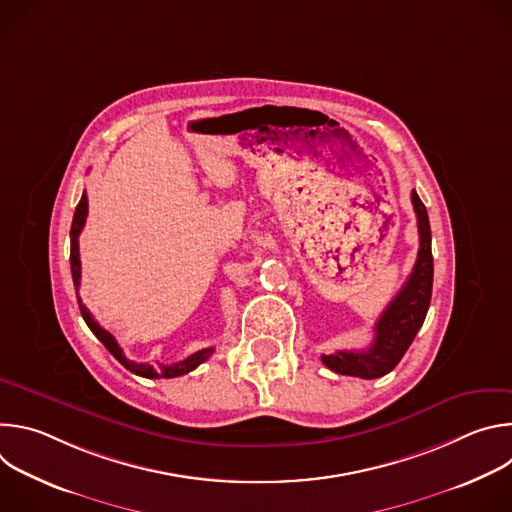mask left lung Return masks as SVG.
<instances>
[{
	"mask_svg": "<svg viewBox=\"0 0 512 512\" xmlns=\"http://www.w3.org/2000/svg\"><path fill=\"white\" fill-rule=\"evenodd\" d=\"M413 210L417 214L419 231V251L411 275L399 294L385 308L375 326V340L367 350H338L336 354H322V362L338 375L379 379L391 373L407 348L411 346L415 334L419 332L429 302L433 285V257H431V229L423 202L417 192L411 190Z\"/></svg>",
	"mask_w": 512,
	"mask_h": 512,
	"instance_id": "obj_1",
	"label": "left lung"
}]
</instances>
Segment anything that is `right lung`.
<instances>
[{"mask_svg": "<svg viewBox=\"0 0 512 512\" xmlns=\"http://www.w3.org/2000/svg\"><path fill=\"white\" fill-rule=\"evenodd\" d=\"M87 212H89V200H87V192H83L79 204H77V210H75V216H72V227H70V271H72V281H75V289H77V302H79V308H81V314H83V320L87 322V326L91 328V332L105 344V348L123 364V367L139 377H145V379H174V377H180V375H186L190 371H194L198 364H202L212 352L214 348H202L190 356H186L184 360L180 362H174V364H158V367H152V364H145V362H133L129 358H125L123 350L119 348L117 340L113 338V334H109L105 328H101L97 324V320L91 316V312L83 306L81 298H79V287H81V257H79V235L85 227V221H87Z\"/></svg>", "mask_w": 512, "mask_h": 512, "instance_id": "right-lung-1", "label": "right lung"}]
</instances>
